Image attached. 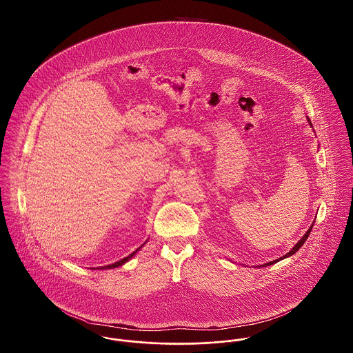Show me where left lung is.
Here are the masks:
<instances>
[{
	"label": "left lung",
	"instance_id": "left-lung-1",
	"mask_svg": "<svg viewBox=\"0 0 353 353\" xmlns=\"http://www.w3.org/2000/svg\"><path fill=\"white\" fill-rule=\"evenodd\" d=\"M307 120H308V123H310V125L312 127V124H311V121H310V119L307 118ZM314 223H315V221L312 222V225L310 226V229L307 230V233L303 235L302 238L299 239V242L290 250V252H287V254H285L283 256H281V258H278V259H275V261H271V262H268V263H265V265H261L259 268H268V266H271V265H274V263H276V262H279V261H282V259H285V258H288V256H291V255H294L295 252H298L301 248L303 246V243L307 241V238H308V235H310V233H311V230H312V226H314ZM258 268V266H256Z\"/></svg>",
	"mask_w": 353,
	"mask_h": 353
}]
</instances>
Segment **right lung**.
I'll return each instance as SVG.
<instances>
[{
	"label": "right lung",
	"instance_id": "right-lung-1",
	"mask_svg": "<svg viewBox=\"0 0 353 353\" xmlns=\"http://www.w3.org/2000/svg\"><path fill=\"white\" fill-rule=\"evenodd\" d=\"M147 242V241H145ZM145 242L139 248V249H136L134 252H131L128 256H125V258H123V259H120L118 262H115V263H112V265H107V266H101V268H97V270H107V269H115V268H119V266H123L124 263H127L132 256H134L136 252H139L144 245H145Z\"/></svg>",
	"mask_w": 353,
	"mask_h": 353
}]
</instances>
